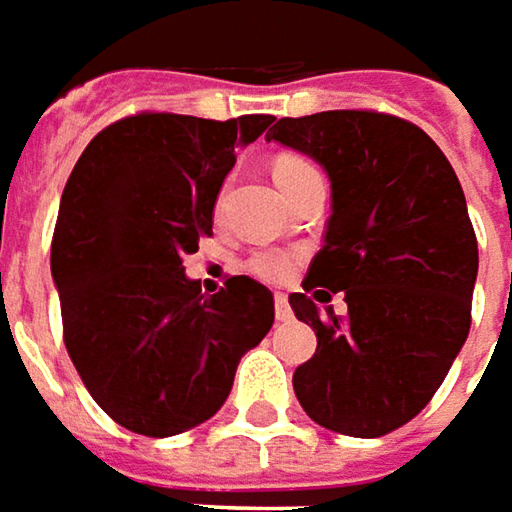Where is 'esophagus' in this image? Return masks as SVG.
Masks as SVG:
<instances>
[{
    "instance_id": "esophagus-1",
    "label": "esophagus",
    "mask_w": 512,
    "mask_h": 512,
    "mask_svg": "<svg viewBox=\"0 0 512 512\" xmlns=\"http://www.w3.org/2000/svg\"><path fill=\"white\" fill-rule=\"evenodd\" d=\"M276 319H279V322H290V319H293V310L287 305L285 293H276Z\"/></svg>"
}]
</instances>
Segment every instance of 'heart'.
I'll return each mask as SVG.
<instances>
[{
	"label": "heart",
	"mask_w": 512,
	"mask_h": 512,
	"mask_svg": "<svg viewBox=\"0 0 512 512\" xmlns=\"http://www.w3.org/2000/svg\"><path fill=\"white\" fill-rule=\"evenodd\" d=\"M307 170L316 168H313L307 159H302V156L287 153V156H279V159H276L273 176H276L279 185H285V182L302 176ZM222 199H225V196H219V205H222ZM247 267H250L253 276H259V279H265V282H282L287 273H290V256L282 253V250H262V253H256V256L247 262Z\"/></svg>",
	"instance_id": "heart-1"
}]
</instances>
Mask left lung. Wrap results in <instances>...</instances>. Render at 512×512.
<instances>
[{"mask_svg": "<svg viewBox=\"0 0 512 512\" xmlns=\"http://www.w3.org/2000/svg\"><path fill=\"white\" fill-rule=\"evenodd\" d=\"M270 139L330 179L325 245L305 293H290L319 339L293 373L296 399L327 430L376 439L419 416L470 333L479 245L464 190L439 145L387 113L279 119ZM333 292L347 317L326 307Z\"/></svg>", "mask_w": 512, "mask_h": 512, "instance_id": "1", "label": "left lung"}]
</instances>
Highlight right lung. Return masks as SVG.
<instances>
[{
  "mask_svg": "<svg viewBox=\"0 0 512 512\" xmlns=\"http://www.w3.org/2000/svg\"><path fill=\"white\" fill-rule=\"evenodd\" d=\"M270 122L139 113L93 136L70 173L50 245L65 347L93 402L133 433L207 422L273 327L265 285L233 276L207 296L182 265L213 236L236 150Z\"/></svg>",
  "mask_w": 512,
  "mask_h": 512,
  "instance_id": "1",
  "label": "right lung"
}]
</instances>
